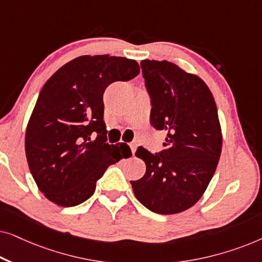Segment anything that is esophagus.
I'll return each instance as SVG.
<instances>
[{
  "label": "esophagus",
  "instance_id": "obj_1",
  "mask_svg": "<svg viewBox=\"0 0 262 262\" xmlns=\"http://www.w3.org/2000/svg\"><path fill=\"white\" fill-rule=\"evenodd\" d=\"M137 146H138V144H137V143H135V142H132V143H130V148H131L132 155H135L136 150H137Z\"/></svg>",
  "mask_w": 262,
  "mask_h": 262
}]
</instances>
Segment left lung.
Returning <instances> with one entry per match:
<instances>
[{
    "label": "left lung",
    "mask_w": 262,
    "mask_h": 262,
    "mask_svg": "<svg viewBox=\"0 0 262 262\" xmlns=\"http://www.w3.org/2000/svg\"><path fill=\"white\" fill-rule=\"evenodd\" d=\"M151 98L150 123L167 131L166 149L151 154L139 146L144 177L131 181L146 209L174 214L189 209L205 192L222 151V130L213 95L196 75L168 60L141 63Z\"/></svg>",
    "instance_id": "left-lung-1"
}]
</instances>
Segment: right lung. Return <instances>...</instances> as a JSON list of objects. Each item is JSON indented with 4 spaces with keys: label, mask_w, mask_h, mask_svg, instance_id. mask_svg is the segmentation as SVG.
<instances>
[{
    "label": "right lung",
    "mask_w": 262,
    "mask_h": 262,
    "mask_svg": "<svg viewBox=\"0 0 262 262\" xmlns=\"http://www.w3.org/2000/svg\"><path fill=\"white\" fill-rule=\"evenodd\" d=\"M138 74L134 59L81 56L46 81L28 120L25 150L32 177L50 202L63 207L85 202L107 168L131 156L128 145L106 143L102 98L111 83Z\"/></svg>",
    "instance_id": "add662e5"
}]
</instances>
